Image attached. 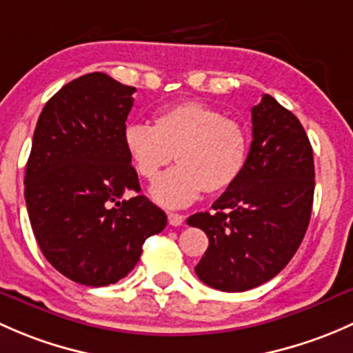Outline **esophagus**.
Returning <instances> with one entry per match:
<instances>
[{
	"mask_svg": "<svg viewBox=\"0 0 353 353\" xmlns=\"http://www.w3.org/2000/svg\"><path fill=\"white\" fill-rule=\"evenodd\" d=\"M185 221V217L181 216V214H176V212H170L168 214V223L170 226H181Z\"/></svg>",
	"mask_w": 353,
	"mask_h": 353,
	"instance_id": "esophagus-1",
	"label": "esophagus"
}]
</instances>
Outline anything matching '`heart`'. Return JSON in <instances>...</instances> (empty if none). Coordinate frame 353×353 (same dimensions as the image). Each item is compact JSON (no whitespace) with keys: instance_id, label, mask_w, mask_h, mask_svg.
Listing matches in <instances>:
<instances>
[{"instance_id":"b5f03b06","label":"heart","mask_w":353,"mask_h":353,"mask_svg":"<svg viewBox=\"0 0 353 353\" xmlns=\"http://www.w3.org/2000/svg\"><path fill=\"white\" fill-rule=\"evenodd\" d=\"M123 148L137 173L158 178L175 152L178 165L151 188V197L165 207H185L207 192L231 188L246 168L248 129L223 110L197 100L163 108L154 123L132 122L123 129Z\"/></svg>"}]
</instances>
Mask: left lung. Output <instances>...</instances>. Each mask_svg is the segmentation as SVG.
<instances>
[{
	"label": "left lung",
	"mask_w": 353,
	"mask_h": 353,
	"mask_svg": "<svg viewBox=\"0 0 353 353\" xmlns=\"http://www.w3.org/2000/svg\"><path fill=\"white\" fill-rule=\"evenodd\" d=\"M253 141L239 180L188 226L209 246L195 267L203 284L243 292L274 279L299 248L314 195L312 148L299 119L274 97L252 108Z\"/></svg>",
	"instance_id": "1"
}]
</instances>
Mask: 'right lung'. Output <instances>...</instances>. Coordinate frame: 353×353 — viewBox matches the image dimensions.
<instances>
[{
    "instance_id": "add662e5",
    "label": "right lung",
    "mask_w": 353,
    "mask_h": 353,
    "mask_svg": "<svg viewBox=\"0 0 353 353\" xmlns=\"http://www.w3.org/2000/svg\"><path fill=\"white\" fill-rule=\"evenodd\" d=\"M134 86L105 72L64 85L43 107L25 170V202L43 256L88 287L125 277L166 214L139 192L123 148Z\"/></svg>"
}]
</instances>
